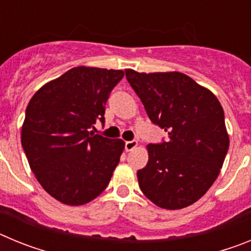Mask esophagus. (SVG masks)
<instances>
[{
    "mask_svg": "<svg viewBox=\"0 0 251 251\" xmlns=\"http://www.w3.org/2000/svg\"><path fill=\"white\" fill-rule=\"evenodd\" d=\"M124 146H126V151H127V152H130V151H133L137 146H138V142H137L136 139H132V141L126 142V145Z\"/></svg>",
    "mask_w": 251,
    "mask_h": 251,
    "instance_id": "obj_1",
    "label": "esophagus"
}]
</instances>
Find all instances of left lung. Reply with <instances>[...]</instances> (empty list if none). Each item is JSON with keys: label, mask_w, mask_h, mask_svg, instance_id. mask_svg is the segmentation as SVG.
Listing matches in <instances>:
<instances>
[{"label": "left lung", "mask_w": 251, "mask_h": 251, "mask_svg": "<svg viewBox=\"0 0 251 251\" xmlns=\"http://www.w3.org/2000/svg\"><path fill=\"white\" fill-rule=\"evenodd\" d=\"M126 76L152 123L168 134L147 146L148 163L137 172L139 187L159 207H187L211 187L229 150L223 106L182 73L127 69Z\"/></svg>", "instance_id": "8db88e82"}]
</instances>
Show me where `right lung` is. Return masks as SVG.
Segmentation results:
<instances>
[{"label": "right lung", "instance_id": "add662e5", "mask_svg": "<svg viewBox=\"0 0 251 251\" xmlns=\"http://www.w3.org/2000/svg\"><path fill=\"white\" fill-rule=\"evenodd\" d=\"M123 70L77 66L41 86L26 108L21 145L40 185L79 206L104 191L124 150L122 139L94 134Z\"/></svg>", "mask_w": 251, "mask_h": 251}]
</instances>
